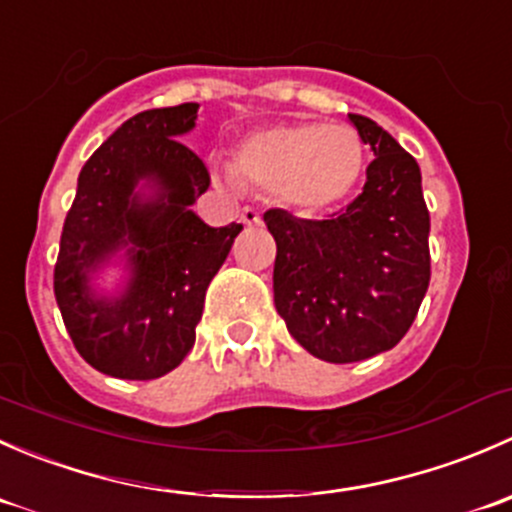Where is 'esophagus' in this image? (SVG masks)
I'll return each instance as SVG.
<instances>
[{
	"mask_svg": "<svg viewBox=\"0 0 512 512\" xmlns=\"http://www.w3.org/2000/svg\"><path fill=\"white\" fill-rule=\"evenodd\" d=\"M240 220H242V225H247V227H255V225H260V223H262V215L257 213L255 208H242V213H240Z\"/></svg>",
	"mask_w": 512,
	"mask_h": 512,
	"instance_id": "obj_1",
	"label": "esophagus"
}]
</instances>
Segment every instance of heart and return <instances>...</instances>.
I'll use <instances>...</instances> for the list:
<instances>
[{"mask_svg":"<svg viewBox=\"0 0 512 512\" xmlns=\"http://www.w3.org/2000/svg\"><path fill=\"white\" fill-rule=\"evenodd\" d=\"M366 151L352 126L322 121L272 123L242 136L235 170L213 165L215 183L240 190L242 183L275 193L304 215L327 213L354 195L364 178Z\"/></svg>","mask_w":512,"mask_h":512,"instance_id":"1","label":"heart"}]
</instances>
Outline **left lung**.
Masks as SVG:
<instances>
[{"instance_id": "obj_1", "label": "left lung", "mask_w": 512, "mask_h": 512, "mask_svg": "<svg viewBox=\"0 0 512 512\" xmlns=\"http://www.w3.org/2000/svg\"><path fill=\"white\" fill-rule=\"evenodd\" d=\"M349 121L374 151L359 198L332 220L265 213L277 242V312L289 334L329 364L394 349L431 280V218L418 163L376 121L359 113Z\"/></svg>"}]
</instances>
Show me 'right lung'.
<instances>
[{
  "label": "right lung",
  "instance_id": "1",
  "mask_svg": "<svg viewBox=\"0 0 512 512\" xmlns=\"http://www.w3.org/2000/svg\"><path fill=\"white\" fill-rule=\"evenodd\" d=\"M198 103L136 113L79 173L54 270L56 304L76 352L116 379L173 371L195 344L205 292L242 225L210 227L190 210L208 190L180 138ZM122 270L113 290L97 277Z\"/></svg>",
  "mask_w": 512,
  "mask_h": 512
}]
</instances>
